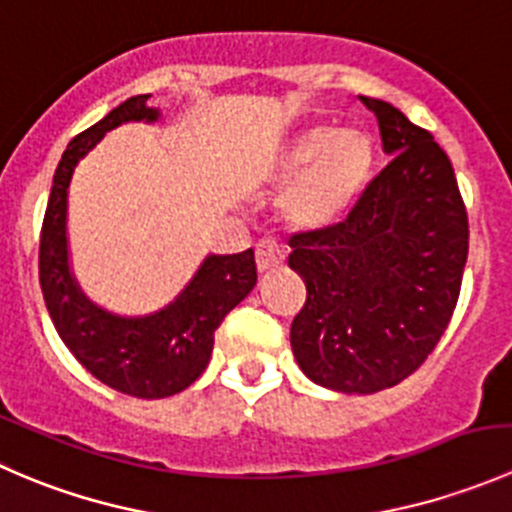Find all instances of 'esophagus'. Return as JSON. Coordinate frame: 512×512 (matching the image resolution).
I'll use <instances>...</instances> for the list:
<instances>
[{
  "mask_svg": "<svg viewBox=\"0 0 512 512\" xmlns=\"http://www.w3.org/2000/svg\"><path fill=\"white\" fill-rule=\"evenodd\" d=\"M255 260H257V272H270L277 270V267L285 262V250L277 245L275 240H262L255 250Z\"/></svg>",
  "mask_w": 512,
  "mask_h": 512,
  "instance_id": "obj_1",
  "label": "esophagus"
}]
</instances>
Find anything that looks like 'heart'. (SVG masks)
Segmentation results:
<instances>
[{
  "mask_svg": "<svg viewBox=\"0 0 512 512\" xmlns=\"http://www.w3.org/2000/svg\"><path fill=\"white\" fill-rule=\"evenodd\" d=\"M374 141L359 128L309 126L292 136L265 168L267 183H287L280 213L297 230L342 223L374 173Z\"/></svg>",
  "mask_w": 512,
  "mask_h": 512,
  "instance_id": "1",
  "label": "heart"
}]
</instances>
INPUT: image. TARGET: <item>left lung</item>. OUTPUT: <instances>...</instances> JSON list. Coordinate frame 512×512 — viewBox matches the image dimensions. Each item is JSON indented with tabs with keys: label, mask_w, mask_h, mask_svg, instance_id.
Instances as JSON below:
<instances>
[{
	"label": "left lung",
	"mask_w": 512,
	"mask_h": 512,
	"mask_svg": "<svg viewBox=\"0 0 512 512\" xmlns=\"http://www.w3.org/2000/svg\"><path fill=\"white\" fill-rule=\"evenodd\" d=\"M391 163L344 223L289 240L307 285L289 342L307 379L339 394L396 386L433 352L461 292L466 205L443 148L399 108L361 98Z\"/></svg>",
	"instance_id": "left-lung-1"
}]
</instances>
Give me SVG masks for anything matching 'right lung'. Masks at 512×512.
Returning a JSON list of instances; mask_svg holds the SVG:
<instances>
[{
    "instance_id": "obj_1",
    "label": "right lung",
    "mask_w": 512,
    "mask_h": 512,
    "mask_svg": "<svg viewBox=\"0 0 512 512\" xmlns=\"http://www.w3.org/2000/svg\"><path fill=\"white\" fill-rule=\"evenodd\" d=\"M151 94L133 96L66 146L54 173L39 245V282L61 342L101 384L138 396L165 399L188 389L208 366L215 329L257 282L255 252L208 255L188 285L158 312L126 317L86 297L71 270L69 185L81 158L123 123H158Z\"/></svg>"
}]
</instances>
